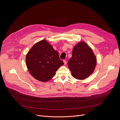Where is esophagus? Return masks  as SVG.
I'll list each match as a JSON object with an SVG mask.
<instances>
[{"mask_svg": "<svg viewBox=\"0 0 120 120\" xmlns=\"http://www.w3.org/2000/svg\"><path fill=\"white\" fill-rule=\"evenodd\" d=\"M63 62H64V65H65V64H66V63H67V62H66V60H64V61H63Z\"/></svg>", "mask_w": 120, "mask_h": 120, "instance_id": "esophagus-1", "label": "esophagus"}]
</instances>
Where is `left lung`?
<instances>
[{"instance_id": "8db88e82", "label": "left lung", "mask_w": 120, "mask_h": 120, "mask_svg": "<svg viewBox=\"0 0 120 120\" xmlns=\"http://www.w3.org/2000/svg\"><path fill=\"white\" fill-rule=\"evenodd\" d=\"M96 64V58L92 49L83 42L75 45L72 56L68 62V66L72 76L79 80L88 77L94 71Z\"/></svg>"}]
</instances>
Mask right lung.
<instances>
[{
  "label": "right lung",
  "instance_id": "right-lung-1",
  "mask_svg": "<svg viewBox=\"0 0 120 120\" xmlns=\"http://www.w3.org/2000/svg\"><path fill=\"white\" fill-rule=\"evenodd\" d=\"M26 62L32 76L44 82L52 79L64 64L59 58L58 52L45 39L32 46L26 55Z\"/></svg>",
  "mask_w": 120,
  "mask_h": 120
}]
</instances>
